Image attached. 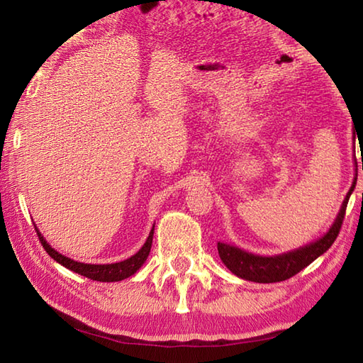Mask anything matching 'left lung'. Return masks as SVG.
<instances>
[{"instance_id":"left-lung-1","label":"left lung","mask_w":363,"mask_h":363,"mask_svg":"<svg viewBox=\"0 0 363 363\" xmlns=\"http://www.w3.org/2000/svg\"><path fill=\"white\" fill-rule=\"evenodd\" d=\"M355 182H357V177H354L352 186L349 189L346 199L342 201L341 210L337 213L333 225H331L330 230L325 233L322 238H318L317 242L279 256L251 255L240 248L232 247V245L219 242V257L225 264V267L229 269L232 274H235L237 277L250 281H257V284H275V281H284L293 277V275H296L304 267L309 266L312 261H315L318 256L323 255L336 240L337 233L341 230L344 214H346L349 196H351L352 190L355 189Z\"/></svg>"}]
</instances>
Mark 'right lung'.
<instances>
[{
	"label": "right lung",
	"mask_w": 363,
	"mask_h": 363,
	"mask_svg": "<svg viewBox=\"0 0 363 363\" xmlns=\"http://www.w3.org/2000/svg\"><path fill=\"white\" fill-rule=\"evenodd\" d=\"M155 227V225H153ZM153 227L149 233V237H147L145 243L143 245V248H140L136 255H133L131 257H128V259L121 261V262H113V264H84V262H78V261H73L70 257H67L64 255L57 253L56 250H54L51 245H49L45 237L41 235L40 230L36 229V235H38L40 242L43 245V248L46 250V253L52 257L54 261H57L59 264H62L64 267L73 270V272H77L79 275H84V277H88L91 280H97V281H120V280H125L128 277H131L138 272L140 269V266L145 262L147 256L150 253V248H152V240H153Z\"/></svg>",
	"instance_id": "obj_1"
}]
</instances>
